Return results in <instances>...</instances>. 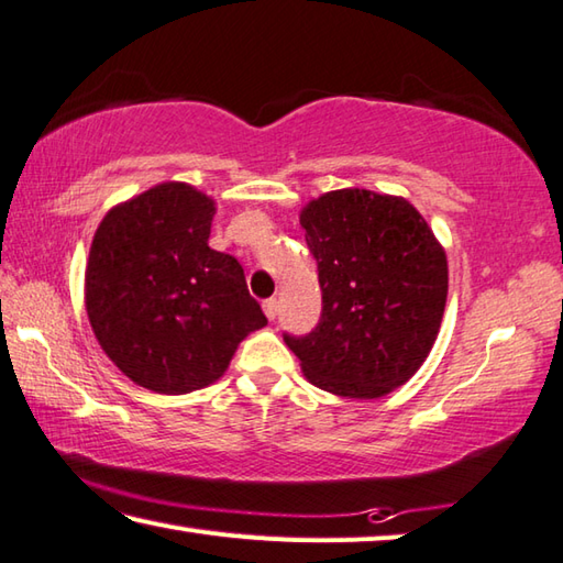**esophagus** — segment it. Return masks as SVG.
<instances>
[{"mask_svg":"<svg viewBox=\"0 0 563 563\" xmlns=\"http://www.w3.org/2000/svg\"><path fill=\"white\" fill-rule=\"evenodd\" d=\"M263 312H265V317H268V320H275V317H278V300H275V298L265 300L263 302Z\"/></svg>","mask_w":563,"mask_h":563,"instance_id":"obj_1","label":"esophagus"}]
</instances>
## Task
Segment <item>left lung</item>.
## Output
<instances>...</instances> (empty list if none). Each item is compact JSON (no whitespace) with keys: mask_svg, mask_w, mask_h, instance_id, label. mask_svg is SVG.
Segmentation results:
<instances>
[{"mask_svg":"<svg viewBox=\"0 0 563 563\" xmlns=\"http://www.w3.org/2000/svg\"><path fill=\"white\" fill-rule=\"evenodd\" d=\"M305 241L317 261L322 317L290 336L308 382L344 398H382L431 354L448 298L441 241L411 201L336 189L305 203Z\"/></svg>","mask_w":563,"mask_h":563,"instance_id":"obj_1","label":"left lung"}]
</instances>
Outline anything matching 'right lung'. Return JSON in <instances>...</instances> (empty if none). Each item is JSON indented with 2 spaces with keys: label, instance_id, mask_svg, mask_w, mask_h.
<instances>
[{
  "label": "right lung",
  "instance_id": "obj_1",
  "mask_svg": "<svg viewBox=\"0 0 563 563\" xmlns=\"http://www.w3.org/2000/svg\"><path fill=\"white\" fill-rule=\"evenodd\" d=\"M217 201L162 181L112 207L86 265V312L108 360L142 388L189 394L219 382L268 324L241 263L209 249Z\"/></svg>",
  "mask_w": 563,
  "mask_h": 563
}]
</instances>
